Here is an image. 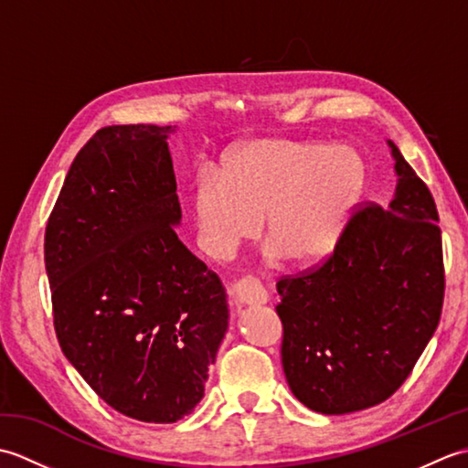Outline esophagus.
Here are the masks:
<instances>
[{"instance_id":"esophagus-1","label":"esophagus","mask_w":468,"mask_h":468,"mask_svg":"<svg viewBox=\"0 0 468 468\" xmlns=\"http://www.w3.org/2000/svg\"><path fill=\"white\" fill-rule=\"evenodd\" d=\"M233 300L239 305H265L270 302V295L263 290V285L253 280V277H243V280L235 282L233 285Z\"/></svg>"}]
</instances>
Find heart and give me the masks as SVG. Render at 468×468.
Wrapping results in <instances>:
<instances>
[{
    "mask_svg": "<svg viewBox=\"0 0 468 468\" xmlns=\"http://www.w3.org/2000/svg\"><path fill=\"white\" fill-rule=\"evenodd\" d=\"M366 181V158L352 144L283 138L239 144L223 154L218 175L205 173L195 185L198 245L227 261L263 225L270 257L317 260L340 239Z\"/></svg>",
    "mask_w": 468,
    "mask_h": 468,
    "instance_id": "obj_1",
    "label": "heart"
}]
</instances>
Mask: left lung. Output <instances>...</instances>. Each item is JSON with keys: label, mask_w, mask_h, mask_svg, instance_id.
Listing matches in <instances>:
<instances>
[{"label": "left lung", "mask_w": 468, "mask_h": 468, "mask_svg": "<svg viewBox=\"0 0 468 468\" xmlns=\"http://www.w3.org/2000/svg\"><path fill=\"white\" fill-rule=\"evenodd\" d=\"M386 143L396 175L388 207L357 211L322 267L277 282L287 384L320 414L390 399L441 320L439 211L399 146Z\"/></svg>", "instance_id": "1"}]
</instances>
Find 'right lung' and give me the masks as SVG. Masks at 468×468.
Masks as SVG:
<instances>
[{"instance_id": "1", "label": "right lung", "mask_w": 468, "mask_h": 468, "mask_svg": "<svg viewBox=\"0 0 468 468\" xmlns=\"http://www.w3.org/2000/svg\"><path fill=\"white\" fill-rule=\"evenodd\" d=\"M175 133L101 128L69 166L44 243L68 362L108 406L154 424L201 402L229 327L221 280L175 231Z\"/></svg>"}]
</instances>
